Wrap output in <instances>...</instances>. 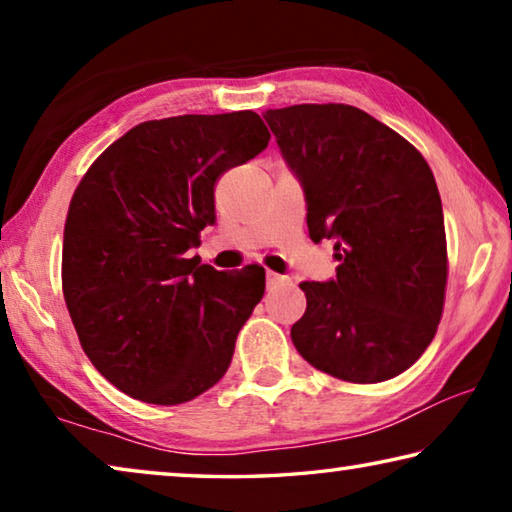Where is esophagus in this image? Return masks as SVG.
<instances>
[{"instance_id": "34e87169", "label": "esophagus", "mask_w": 512, "mask_h": 512, "mask_svg": "<svg viewBox=\"0 0 512 512\" xmlns=\"http://www.w3.org/2000/svg\"><path fill=\"white\" fill-rule=\"evenodd\" d=\"M284 282H289L287 275H280V273H273V271L266 273V284H268V287H277V284H284Z\"/></svg>"}]
</instances>
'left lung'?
<instances>
[{"label": "left lung", "instance_id": "obj_1", "mask_svg": "<svg viewBox=\"0 0 512 512\" xmlns=\"http://www.w3.org/2000/svg\"><path fill=\"white\" fill-rule=\"evenodd\" d=\"M307 201L311 241H334L336 277L302 282L291 341L311 366L354 384L400 375L443 316L447 241L427 160L393 128L343 103L264 112Z\"/></svg>", "mask_w": 512, "mask_h": 512}]
</instances>
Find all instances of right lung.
<instances>
[{
    "label": "right lung",
    "mask_w": 512,
    "mask_h": 512,
    "mask_svg": "<svg viewBox=\"0 0 512 512\" xmlns=\"http://www.w3.org/2000/svg\"><path fill=\"white\" fill-rule=\"evenodd\" d=\"M271 133L253 110L144 121L76 187L63 237V293L85 354L121 393L183 404L219 381L264 268L187 259L216 223L214 183Z\"/></svg>",
    "instance_id": "add662e5"
}]
</instances>
